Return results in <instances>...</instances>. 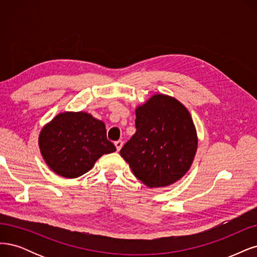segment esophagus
<instances>
[{"instance_id": "esophagus-1", "label": "esophagus", "mask_w": 257, "mask_h": 257, "mask_svg": "<svg viewBox=\"0 0 257 257\" xmlns=\"http://www.w3.org/2000/svg\"><path fill=\"white\" fill-rule=\"evenodd\" d=\"M114 144H115V146H116L117 152H119L120 148L122 147V141H116V142H115Z\"/></svg>"}]
</instances>
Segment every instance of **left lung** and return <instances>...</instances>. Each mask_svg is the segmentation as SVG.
I'll return each instance as SVG.
<instances>
[{
    "label": "left lung",
    "mask_w": 257,
    "mask_h": 257,
    "mask_svg": "<svg viewBox=\"0 0 257 257\" xmlns=\"http://www.w3.org/2000/svg\"><path fill=\"white\" fill-rule=\"evenodd\" d=\"M137 132L119 154L148 188L176 183L191 168L197 135L187 107L174 97L156 94L136 109Z\"/></svg>",
    "instance_id": "8db88e82"
}]
</instances>
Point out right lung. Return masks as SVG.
Returning a JSON list of instances; mask_svg holds the SVG:
<instances>
[{"label":"right lung","instance_id":"1","mask_svg":"<svg viewBox=\"0 0 257 257\" xmlns=\"http://www.w3.org/2000/svg\"><path fill=\"white\" fill-rule=\"evenodd\" d=\"M38 145L48 167L66 178L83 175L102 155L116 151L104 122L82 111L57 114L41 129Z\"/></svg>","mask_w":257,"mask_h":257}]
</instances>
